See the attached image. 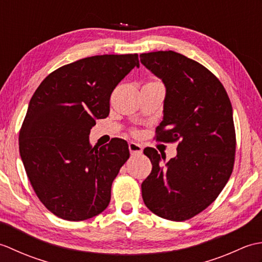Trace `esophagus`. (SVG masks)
Returning a JSON list of instances; mask_svg holds the SVG:
<instances>
[{
    "instance_id": "1",
    "label": "esophagus",
    "mask_w": 262,
    "mask_h": 262,
    "mask_svg": "<svg viewBox=\"0 0 262 262\" xmlns=\"http://www.w3.org/2000/svg\"><path fill=\"white\" fill-rule=\"evenodd\" d=\"M128 148H129V152L132 155H138V154H142L143 152V147L141 144L135 143V142H130L128 144Z\"/></svg>"
}]
</instances>
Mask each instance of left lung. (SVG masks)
<instances>
[{
  "label": "left lung",
  "mask_w": 262,
  "mask_h": 262,
  "mask_svg": "<svg viewBox=\"0 0 262 262\" xmlns=\"http://www.w3.org/2000/svg\"><path fill=\"white\" fill-rule=\"evenodd\" d=\"M140 57L165 86L157 140L180 141L177 157L166 163L155 148L144 149L152 171L142 183V197L155 215L186 221L207 208L232 174L236 145L232 104L220 80L196 60L172 51Z\"/></svg>",
  "instance_id": "8db88e82"
}]
</instances>
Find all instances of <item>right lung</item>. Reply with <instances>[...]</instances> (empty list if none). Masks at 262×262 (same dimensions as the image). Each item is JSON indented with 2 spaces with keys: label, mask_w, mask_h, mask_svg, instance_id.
<instances>
[{
  "label": "right lung",
  "mask_w": 262,
  "mask_h": 262,
  "mask_svg": "<svg viewBox=\"0 0 262 262\" xmlns=\"http://www.w3.org/2000/svg\"><path fill=\"white\" fill-rule=\"evenodd\" d=\"M140 66L137 54L98 55L54 71L33 93L19 149L39 200L66 221H84L108 207L111 185L129 158L126 141L89 142L96 119L110 111L118 83Z\"/></svg>",
  "instance_id": "1"
}]
</instances>
